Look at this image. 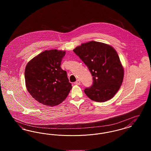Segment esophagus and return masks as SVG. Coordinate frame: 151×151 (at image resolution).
Returning <instances> with one entry per match:
<instances>
[{"label": "esophagus", "instance_id": "1", "mask_svg": "<svg viewBox=\"0 0 151 151\" xmlns=\"http://www.w3.org/2000/svg\"><path fill=\"white\" fill-rule=\"evenodd\" d=\"M75 84H76V85H80V81L79 80H76V81L75 83Z\"/></svg>", "mask_w": 151, "mask_h": 151}]
</instances>
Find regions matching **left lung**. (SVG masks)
I'll list each match as a JSON object with an SVG mask.
<instances>
[{
  "label": "left lung",
  "mask_w": 151,
  "mask_h": 151,
  "mask_svg": "<svg viewBox=\"0 0 151 151\" xmlns=\"http://www.w3.org/2000/svg\"><path fill=\"white\" fill-rule=\"evenodd\" d=\"M73 52L88 67L93 84L84 89L92 100L105 102L111 99L122 84L124 70L115 49L105 43L91 41L83 43Z\"/></svg>",
  "instance_id": "8db88e82"
}]
</instances>
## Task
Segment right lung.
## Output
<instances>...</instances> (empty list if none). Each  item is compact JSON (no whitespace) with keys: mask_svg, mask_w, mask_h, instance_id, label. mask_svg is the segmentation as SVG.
Masks as SVG:
<instances>
[{"mask_svg":"<svg viewBox=\"0 0 151 151\" xmlns=\"http://www.w3.org/2000/svg\"><path fill=\"white\" fill-rule=\"evenodd\" d=\"M65 52L46 50L29 61L25 67V85L29 93L43 105L54 106L65 100L72 88L67 72L61 67Z\"/></svg>","mask_w":151,"mask_h":151,"instance_id":"1","label":"right lung"}]
</instances>
